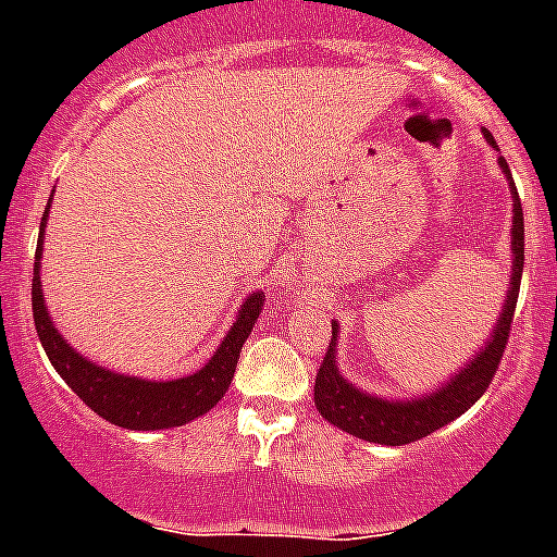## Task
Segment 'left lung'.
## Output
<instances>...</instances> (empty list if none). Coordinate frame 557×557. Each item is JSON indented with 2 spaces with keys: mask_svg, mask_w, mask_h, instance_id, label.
<instances>
[{
  "mask_svg": "<svg viewBox=\"0 0 557 557\" xmlns=\"http://www.w3.org/2000/svg\"><path fill=\"white\" fill-rule=\"evenodd\" d=\"M485 139L491 147H496L494 136L488 131ZM499 150V147H496ZM502 175L508 178L510 198H513V225H510V253H513V268H510L508 295H505V307L499 312V321L491 329L485 346L466 362L457 373H451L444 385H437L432 393L416 398H385L373 396V393L359 391L351 385L337 368V321H332V343L321 362V371L314 379V407L326 418L329 424L337 430L348 432L354 437L371 441V444L401 446L421 441L432 435L441 426L451 424L455 418L474 405L476 398L485 393L491 385L505 346L510 337V323H513L516 298H519L521 270H524V214H521V200L516 191L513 178H510V166L505 156H499Z\"/></svg>",
  "mask_w": 557,
  "mask_h": 557,
  "instance_id": "left-lung-1",
  "label": "left lung"
}]
</instances>
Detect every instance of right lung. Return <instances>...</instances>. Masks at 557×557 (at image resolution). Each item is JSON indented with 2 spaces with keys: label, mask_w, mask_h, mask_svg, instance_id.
I'll return each instance as SVG.
<instances>
[{
  "label": "right lung",
  "mask_w": 557,
  "mask_h": 557,
  "mask_svg": "<svg viewBox=\"0 0 557 557\" xmlns=\"http://www.w3.org/2000/svg\"><path fill=\"white\" fill-rule=\"evenodd\" d=\"M52 203V198H49ZM49 206L41 218V236L36 248V268H33V318H36V332L41 339L49 362L55 366L61 379L77 396L86 401L97 416H102L111 424L122 430L150 432L170 430V426H184L195 418L206 416L211 407H218L220 398L228 391L231 379L236 371V359L243 351L245 339L253 329L256 318L262 312V293H250L236 312L234 326L223 337L218 351L211 354L200 371L189 376L161 382V379H139L116 373L106 366H97L81 351L69 346L63 334L58 332L49 309L44 304L41 293V259H44V228H47Z\"/></svg>",
  "instance_id": "obj_1"
}]
</instances>
